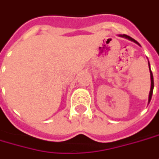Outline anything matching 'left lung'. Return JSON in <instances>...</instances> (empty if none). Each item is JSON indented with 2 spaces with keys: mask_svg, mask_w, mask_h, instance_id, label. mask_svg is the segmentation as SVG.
I'll return each instance as SVG.
<instances>
[{
  "mask_svg": "<svg viewBox=\"0 0 159 159\" xmlns=\"http://www.w3.org/2000/svg\"><path fill=\"white\" fill-rule=\"evenodd\" d=\"M120 37H121V38H125V39H129V40H131V41H133L136 44H138V45H139V43L136 41L134 39H132V38H130L129 36H128V35H125V34H123V35H120ZM150 65H149V63H148V66H149ZM149 70H150V66H149ZM150 80H151V87H150V92H149V95H148V102H150V100H151V97H152V93H153V88H154V79H153V75H152V72L150 70Z\"/></svg>",
  "mask_w": 159,
  "mask_h": 159,
  "instance_id": "1",
  "label": "left lung"
}]
</instances>
